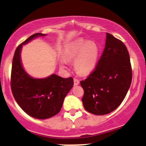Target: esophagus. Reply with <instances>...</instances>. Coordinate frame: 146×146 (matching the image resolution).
<instances>
[{
    "label": "esophagus",
    "mask_w": 146,
    "mask_h": 146,
    "mask_svg": "<svg viewBox=\"0 0 146 146\" xmlns=\"http://www.w3.org/2000/svg\"><path fill=\"white\" fill-rule=\"evenodd\" d=\"M73 81H74V86H77V85H78L80 84V80L78 79L75 78L73 79Z\"/></svg>",
    "instance_id": "1"
}]
</instances>
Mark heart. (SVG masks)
I'll return each mask as SVG.
<instances>
[{"label": "heart", "mask_w": 146, "mask_h": 146, "mask_svg": "<svg viewBox=\"0 0 146 146\" xmlns=\"http://www.w3.org/2000/svg\"><path fill=\"white\" fill-rule=\"evenodd\" d=\"M75 66L81 74H87L94 68L98 56V48L93 41H88L78 39L72 44L66 53L68 60H74L76 57ZM64 61L61 62L62 66L64 65Z\"/></svg>", "instance_id": "obj_1"}]
</instances>
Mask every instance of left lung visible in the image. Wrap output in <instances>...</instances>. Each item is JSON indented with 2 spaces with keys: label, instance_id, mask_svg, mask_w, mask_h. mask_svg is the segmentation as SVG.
<instances>
[{
  "label": "left lung",
  "instance_id": "8db88e82",
  "mask_svg": "<svg viewBox=\"0 0 146 146\" xmlns=\"http://www.w3.org/2000/svg\"><path fill=\"white\" fill-rule=\"evenodd\" d=\"M132 72L125 45L106 33V45L95 69L80 82L85 110L97 115L111 113L124 100L131 84Z\"/></svg>",
  "mask_w": 146,
  "mask_h": 146
}]
</instances>
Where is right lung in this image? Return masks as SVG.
<instances>
[{
    "label": "right lung",
    "instance_id": "right-lung-1",
    "mask_svg": "<svg viewBox=\"0 0 146 146\" xmlns=\"http://www.w3.org/2000/svg\"><path fill=\"white\" fill-rule=\"evenodd\" d=\"M38 36L33 34L15 51L11 73V89L18 104L27 114L36 119L50 118L61 110L64 100L73 86V79L53 74L44 79H33L22 66L21 50L23 44Z\"/></svg>",
    "mask_w": 146,
    "mask_h": 146
}]
</instances>
